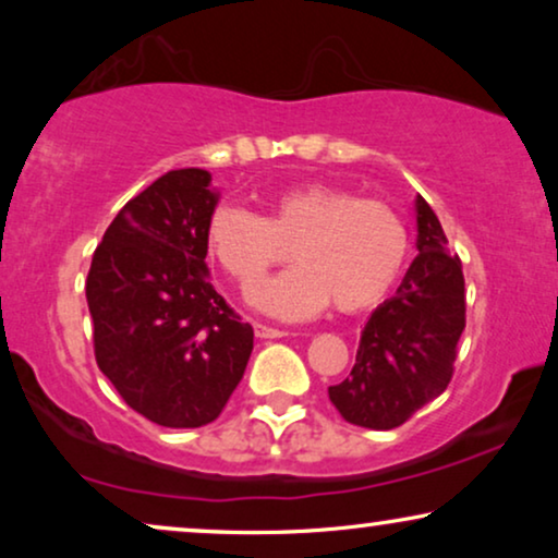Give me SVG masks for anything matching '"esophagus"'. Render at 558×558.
I'll use <instances>...</instances> for the list:
<instances>
[{
	"label": "esophagus",
	"instance_id": "obj_1",
	"mask_svg": "<svg viewBox=\"0 0 558 558\" xmlns=\"http://www.w3.org/2000/svg\"><path fill=\"white\" fill-rule=\"evenodd\" d=\"M254 332L256 338L262 340H277V338H284V330H279V327H271V325H264V323H254Z\"/></svg>",
	"mask_w": 558,
	"mask_h": 558
}]
</instances>
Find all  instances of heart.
Returning <instances> with one entry per match:
<instances>
[{
	"label": "heart",
	"instance_id": "obj_1",
	"mask_svg": "<svg viewBox=\"0 0 558 558\" xmlns=\"http://www.w3.org/2000/svg\"><path fill=\"white\" fill-rule=\"evenodd\" d=\"M205 241L243 292L262 284L292 248L296 266L254 296L258 310L281 319L312 317L330 302L342 315L376 307L409 256V231L399 213L323 182L274 195L266 218L220 205Z\"/></svg>",
	"mask_w": 558,
	"mask_h": 558
}]
</instances>
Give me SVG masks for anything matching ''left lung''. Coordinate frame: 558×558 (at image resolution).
<instances>
[{
  "instance_id": "obj_1",
  "label": "left lung",
  "mask_w": 558,
  "mask_h": 558,
  "mask_svg": "<svg viewBox=\"0 0 558 558\" xmlns=\"http://www.w3.org/2000/svg\"><path fill=\"white\" fill-rule=\"evenodd\" d=\"M414 210L418 256L365 323L350 376L327 388L342 418L365 429L401 426L445 393L464 330L462 262L422 195Z\"/></svg>"
}]
</instances>
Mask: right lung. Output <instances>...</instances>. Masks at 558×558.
<instances>
[{"label":"right lung","mask_w":558,"mask_h":558,"mask_svg":"<svg viewBox=\"0 0 558 558\" xmlns=\"http://www.w3.org/2000/svg\"><path fill=\"white\" fill-rule=\"evenodd\" d=\"M210 172L170 170L132 197L90 262L96 363L121 399L172 429L210 424L241 384L254 327L210 284Z\"/></svg>","instance_id":"right-lung-1"}]
</instances>
